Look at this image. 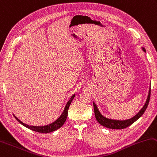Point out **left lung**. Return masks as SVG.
<instances>
[{"label":"left lung","instance_id":"obj_1","mask_svg":"<svg viewBox=\"0 0 157 157\" xmlns=\"http://www.w3.org/2000/svg\"><path fill=\"white\" fill-rule=\"evenodd\" d=\"M142 49L144 51L146 52V49H144V47H142ZM150 93H151V88H150L149 89V93H148L147 98L146 104L144 106V107L141 108V110L136 114V115L133 117L132 118L127 119V120H123V121H119V120H115V119H110L105 117L103 115H101L99 112L98 107H97L96 104L93 102V107H94V112H95V116L99 124H100L101 126H103L108 128H110V129H124V128H126L130 126L131 124H132L134 122H135L138 119H139L143 115L145 111H146V108L148 106V104H149L150 101Z\"/></svg>","mask_w":157,"mask_h":157}]
</instances>
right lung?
<instances>
[{"mask_svg": "<svg viewBox=\"0 0 157 157\" xmlns=\"http://www.w3.org/2000/svg\"><path fill=\"white\" fill-rule=\"evenodd\" d=\"M74 97H75V95H72L71 99L69 101H68L67 104H66V106H65V108H64L63 113H62L60 117H59L57 119L56 121H55L54 122H53V123H51L49 125H47V126H29V125L25 124L23 123V122H22L21 120H19V119L17 118L14 115H13V116H14V117L16 119V120L19 122V123H21L22 125H23L24 126H25L27 128H29V129L35 131V132H40V133H49L51 132H53V131L59 129V128H61L62 126H63V124H64V122H65V121H66V119L67 118L68 110H69L70 104L71 103V101H72V100L73 99Z\"/></svg>", "mask_w": 157, "mask_h": 157, "instance_id": "right-lung-1", "label": "right lung"}]
</instances>
